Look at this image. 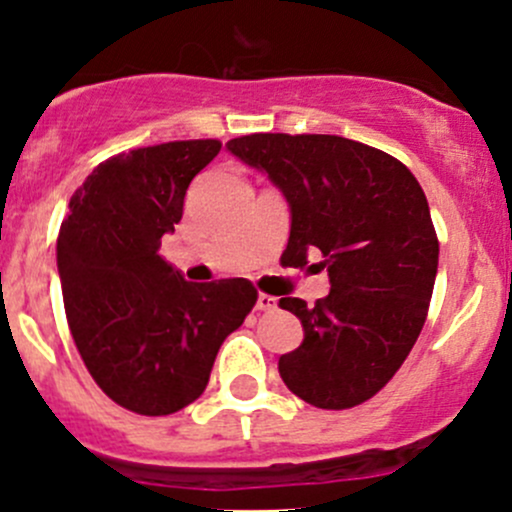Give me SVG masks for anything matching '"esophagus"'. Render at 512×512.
I'll return each instance as SVG.
<instances>
[{"instance_id":"1","label":"esophagus","mask_w":512,"mask_h":512,"mask_svg":"<svg viewBox=\"0 0 512 512\" xmlns=\"http://www.w3.org/2000/svg\"><path fill=\"white\" fill-rule=\"evenodd\" d=\"M257 309L260 312H272V309H277V297H272V294H257Z\"/></svg>"}]
</instances>
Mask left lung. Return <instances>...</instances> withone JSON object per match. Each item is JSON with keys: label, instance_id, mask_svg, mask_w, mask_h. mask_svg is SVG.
Segmentation results:
<instances>
[{"label": "left lung", "instance_id": "1", "mask_svg": "<svg viewBox=\"0 0 512 512\" xmlns=\"http://www.w3.org/2000/svg\"><path fill=\"white\" fill-rule=\"evenodd\" d=\"M227 151L260 170L289 205L285 265L322 252L329 294L282 297L304 339L280 356L287 389L317 409H352L384 389L414 349L438 270L421 185L401 160L342 136L252 133ZM314 267V265H312Z\"/></svg>", "mask_w": 512, "mask_h": 512}]
</instances>
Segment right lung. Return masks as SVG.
<instances>
[{
    "label": "right lung",
    "instance_id": "1",
    "mask_svg": "<svg viewBox=\"0 0 512 512\" xmlns=\"http://www.w3.org/2000/svg\"><path fill=\"white\" fill-rule=\"evenodd\" d=\"M220 141H173L108 158L71 195L56 240L71 337L108 399L168 416L205 391L215 356L257 302L242 277L195 285L160 255L190 180Z\"/></svg>",
    "mask_w": 512,
    "mask_h": 512
}]
</instances>
